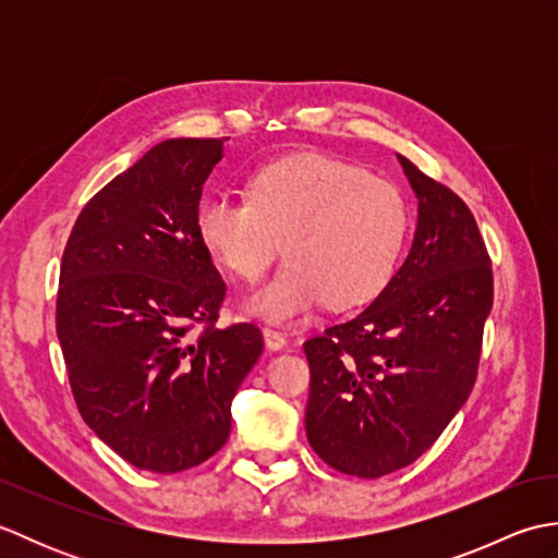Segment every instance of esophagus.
<instances>
[{
    "mask_svg": "<svg viewBox=\"0 0 558 558\" xmlns=\"http://www.w3.org/2000/svg\"><path fill=\"white\" fill-rule=\"evenodd\" d=\"M264 340H266V345H268L270 350H282V348L288 345L286 333H280V330L272 328V326H266V328H264Z\"/></svg>",
    "mask_w": 558,
    "mask_h": 558,
    "instance_id": "1",
    "label": "esophagus"
}]
</instances>
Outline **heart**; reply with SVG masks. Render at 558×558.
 <instances>
[{"label":"heart","mask_w":558,"mask_h":558,"mask_svg":"<svg viewBox=\"0 0 558 558\" xmlns=\"http://www.w3.org/2000/svg\"><path fill=\"white\" fill-rule=\"evenodd\" d=\"M410 228V204L393 182L328 156L260 165L246 196L213 194L196 208L201 244L242 280L264 276L286 240V266L248 300L270 322L302 318L326 300L338 310L374 300Z\"/></svg>","instance_id":"heart-1"}]
</instances>
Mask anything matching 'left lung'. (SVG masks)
Returning a JSON list of instances; mask_svg holds the SVG:
<instances>
[{
	"mask_svg": "<svg viewBox=\"0 0 558 558\" xmlns=\"http://www.w3.org/2000/svg\"><path fill=\"white\" fill-rule=\"evenodd\" d=\"M398 160L420 201L405 264L362 314L304 342L310 446L364 480L408 468L465 405L494 304L492 258L465 201Z\"/></svg>",
	"mask_w": 558,
	"mask_h": 558,
	"instance_id": "1",
	"label": "left lung"
}]
</instances>
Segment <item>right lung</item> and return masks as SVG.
<instances>
[{
    "mask_svg": "<svg viewBox=\"0 0 558 558\" xmlns=\"http://www.w3.org/2000/svg\"><path fill=\"white\" fill-rule=\"evenodd\" d=\"M222 141L153 146L83 206L59 268L57 338L83 422L162 475L218 453L264 352L256 324L218 328L228 286L196 234Z\"/></svg>",
    "mask_w": 558,
    "mask_h": 558,
    "instance_id": "right-lung-1",
    "label": "right lung"
}]
</instances>
